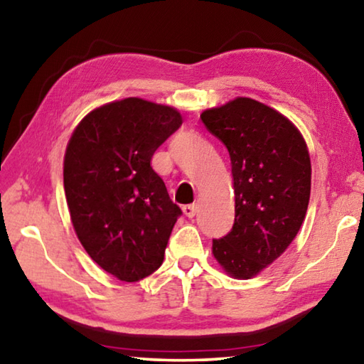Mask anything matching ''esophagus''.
Listing matches in <instances>:
<instances>
[{
  "label": "esophagus",
  "instance_id": "esophagus-1",
  "mask_svg": "<svg viewBox=\"0 0 364 364\" xmlns=\"http://www.w3.org/2000/svg\"><path fill=\"white\" fill-rule=\"evenodd\" d=\"M183 212H184V215H186L188 218H193L194 215H196V212H197V205H196V204L184 205V207H183Z\"/></svg>",
  "mask_w": 364,
  "mask_h": 364
}]
</instances>
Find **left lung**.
<instances>
[{
    "label": "left lung",
    "instance_id": "obj_1",
    "mask_svg": "<svg viewBox=\"0 0 364 364\" xmlns=\"http://www.w3.org/2000/svg\"><path fill=\"white\" fill-rule=\"evenodd\" d=\"M200 119L230 152L236 196L234 225L213 239V257L228 274L249 279L282 255L304 223L310 156L291 120L250 97L207 109Z\"/></svg>",
    "mask_w": 364,
    "mask_h": 364
}]
</instances>
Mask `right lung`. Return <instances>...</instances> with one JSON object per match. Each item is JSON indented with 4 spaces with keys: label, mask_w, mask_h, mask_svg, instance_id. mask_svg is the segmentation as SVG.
Masks as SVG:
<instances>
[{
    "label": "right lung",
    "mask_w": 364,
    "mask_h": 364,
    "mask_svg": "<svg viewBox=\"0 0 364 364\" xmlns=\"http://www.w3.org/2000/svg\"><path fill=\"white\" fill-rule=\"evenodd\" d=\"M181 123L173 107L127 97L90 112L67 144L72 225L88 255L120 281L136 282L164 262L181 208L151 160Z\"/></svg>",
    "instance_id": "add662e5"
}]
</instances>
